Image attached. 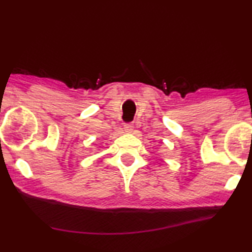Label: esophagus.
<instances>
[{"instance_id":"34e87169","label":"esophagus","mask_w":252,"mask_h":252,"mask_svg":"<svg viewBox=\"0 0 252 252\" xmlns=\"http://www.w3.org/2000/svg\"><path fill=\"white\" fill-rule=\"evenodd\" d=\"M125 131L126 133H131L133 131V126L130 125V123H126V125H125Z\"/></svg>"}]
</instances>
